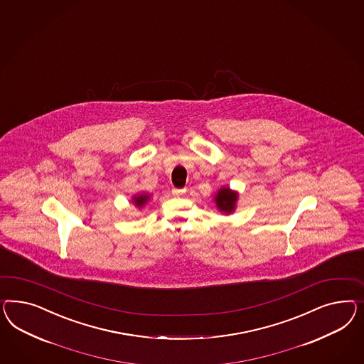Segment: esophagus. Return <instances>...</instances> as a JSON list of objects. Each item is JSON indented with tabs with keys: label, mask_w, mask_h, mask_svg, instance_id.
<instances>
[{
	"label": "esophagus",
	"mask_w": 364,
	"mask_h": 364,
	"mask_svg": "<svg viewBox=\"0 0 364 364\" xmlns=\"http://www.w3.org/2000/svg\"><path fill=\"white\" fill-rule=\"evenodd\" d=\"M185 191H186L185 188H177V187H173V190H171L173 196H182Z\"/></svg>",
	"instance_id": "34e87169"
}]
</instances>
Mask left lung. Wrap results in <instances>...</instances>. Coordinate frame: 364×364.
<instances>
[{
    "label": "left lung",
    "mask_w": 364,
    "mask_h": 364,
    "mask_svg": "<svg viewBox=\"0 0 364 364\" xmlns=\"http://www.w3.org/2000/svg\"><path fill=\"white\" fill-rule=\"evenodd\" d=\"M237 200V194L230 191V188H222L217 196V206H218L222 211L226 213H231L234 210V205Z\"/></svg>",
    "instance_id": "left-lung-1"
}]
</instances>
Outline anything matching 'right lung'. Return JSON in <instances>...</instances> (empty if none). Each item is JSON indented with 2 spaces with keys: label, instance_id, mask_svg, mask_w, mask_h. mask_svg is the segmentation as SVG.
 Segmentation results:
<instances>
[{
  "label": "right lung",
  "instance_id": "1",
  "mask_svg": "<svg viewBox=\"0 0 364 364\" xmlns=\"http://www.w3.org/2000/svg\"><path fill=\"white\" fill-rule=\"evenodd\" d=\"M147 198L146 196H141V197H134L135 205L136 206H144V203H145L146 200H147Z\"/></svg>",
  "mask_w": 364,
  "mask_h": 364
}]
</instances>
